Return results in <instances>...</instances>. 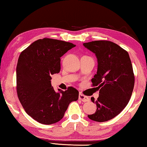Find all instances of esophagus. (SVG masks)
<instances>
[{
  "label": "esophagus",
  "instance_id": "1",
  "mask_svg": "<svg viewBox=\"0 0 147 147\" xmlns=\"http://www.w3.org/2000/svg\"><path fill=\"white\" fill-rule=\"evenodd\" d=\"M79 100H82V102H88L90 100L89 98H88V96H84V94H79Z\"/></svg>",
  "mask_w": 147,
  "mask_h": 147
}]
</instances>
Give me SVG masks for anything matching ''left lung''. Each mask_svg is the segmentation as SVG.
<instances>
[{
  "instance_id": "1",
  "label": "left lung",
  "mask_w": 147,
  "mask_h": 147,
  "mask_svg": "<svg viewBox=\"0 0 147 147\" xmlns=\"http://www.w3.org/2000/svg\"><path fill=\"white\" fill-rule=\"evenodd\" d=\"M84 47L96 54L97 74L92 79V86L99 91L97 109L88 115L94 121L106 122L118 115L127 105L134 86V75L128 52L117 44L106 40L84 43Z\"/></svg>"
}]
</instances>
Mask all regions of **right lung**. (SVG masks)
Returning a JSON list of instances; mask_svg holds the SVG:
<instances>
[{
	"mask_svg": "<svg viewBox=\"0 0 147 147\" xmlns=\"http://www.w3.org/2000/svg\"><path fill=\"white\" fill-rule=\"evenodd\" d=\"M69 42L43 38L34 41L20 54L17 65V92L28 115L43 124L59 122L69 104L78 99L73 87L56 93L51 75L59 73L61 59L75 47Z\"/></svg>",
	"mask_w": 147,
	"mask_h": 147,
	"instance_id": "1",
	"label": "right lung"
}]
</instances>
